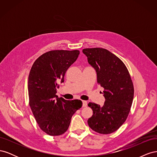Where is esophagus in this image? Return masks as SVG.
<instances>
[{
  "label": "esophagus",
  "mask_w": 157,
  "mask_h": 157,
  "mask_svg": "<svg viewBox=\"0 0 157 157\" xmlns=\"http://www.w3.org/2000/svg\"><path fill=\"white\" fill-rule=\"evenodd\" d=\"M82 107H85L87 106L88 103H87L86 101H82Z\"/></svg>",
  "instance_id": "1"
}]
</instances>
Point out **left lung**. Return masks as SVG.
<instances>
[{
    "instance_id": "1",
    "label": "left lung",
    "mask_w": 157,
    "mask_h": 157,
    "mask_svg": "<svg viewBox=\"0 0 157 157\" xmlns=\"http://www.w3.org/2000/svg\"><path fill=\"white\" fill-rule=\"evenodd\" d=\"M82 52L96 71L97 81L104 88L105 99L102 107L88 103L93 111L88 126L99 134H111L122 126L130 111L134 90L130 73L124 63L106 49L85 48Z\"/></svg>"
}]
</instances>
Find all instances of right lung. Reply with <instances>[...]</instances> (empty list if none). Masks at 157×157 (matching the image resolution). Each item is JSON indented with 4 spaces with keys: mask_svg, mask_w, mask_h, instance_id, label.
<instances>
[{
    "mask_svg": "<svg viewBox=\"0 0 157 157\" xmlns=\"http://www.w3.org/2000/svg\"><path fill=\"white\" fill-rule=\"evenodd\" d=\"M78 50H52L33 63L28 78L29 105L40 129L50 136L64 134L73 114L82 107L78 99L66 100L56 95L66 71L78 58Z\"/></svg>",
    "mask_w": 157,
    "mask_h": 157,
    "instance_id": "add662e5",
    "label": "right lung"
}]
</instances>
